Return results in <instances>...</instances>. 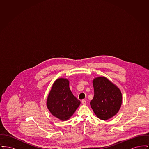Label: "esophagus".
Masks as SVG:
<instances>
[{"label":"esophagus","mask_w":149,"mask_h":149,"mask_svg":"<svg viewBox=\"0 0 149 149\" xmlns=\"http://www.w3.org/2000/svg\"><path fill=\"white\" fill-rule=\"evenodd\" d=\"M81 103H82V104H83V105H86V101L85 100H84V99H83V100H82Z\"/></svg>","instance_id":"34e87169"}]
</instances>
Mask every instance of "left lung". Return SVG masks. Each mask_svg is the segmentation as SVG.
<instances>
[{
	"instance_id": "obj_1",
	"label": "left lung",
	"mask_w": 149,
	"mask_h": 149,
	"mask_svg": "<svg viewBox=\"0 0 149 149\" xmlns=\"http://www.w3.org/2000/svg\"><path fill=\"white\" fill-rule=\"evenodd\" d=\"M94 91L91 106L97 117L102 120H108L118 113L122 97L120 89L106 77H97L93 81Z\"/></svg>"
}]
</instances>
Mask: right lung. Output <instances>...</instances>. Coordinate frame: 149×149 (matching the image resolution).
<instances>
[{"mask_svg":"<svg viewBox=\"0 0 149 149\" xmlns=\"http://www.w3.org/2000/svg\"><path fill=\"white\" fill-rule=\"evenodd\" d=\"M80 104L71 92L67 79L59 78L53 84L47 100L51 113L61 120H67Z\"/></svg>","mask_w":149,"mask_h":149,"instance_id":"add662e5","label":"right lung"}]
</instances>
